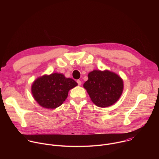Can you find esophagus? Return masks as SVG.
Wrapping results in <instances>:
<instances>
[{
  "label": "esophagus",
  "instance_id": "34e87169",
  "mask_svg": "<svg viewBox=\"0 0 159 159\" xmlns=\"http://www.w3.org/2000/svg\"><path fill=\"white\" fill-rule=\"evenodd\" d=\"M77 84H78L79 85H80L82 84V82H81V81H80V80H77Z\"/></svg>",
  "mask_w": 159,
  "mask_h": 159
}]
</instances>
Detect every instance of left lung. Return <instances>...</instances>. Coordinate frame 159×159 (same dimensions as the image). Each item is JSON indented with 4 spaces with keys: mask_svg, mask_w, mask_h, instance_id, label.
Here are the masks:
<instances>
[{
    "mask_svg": "<svg viewBox=\"0 0 159 159\" xmlns=\"http://www.w3.org/2000/svg\"><path fill=\"white\" fill-rule=\"evenodd\" d=\"M84 87L98 106L106 107L115 104L120 98L123 89L122 79L108 70H93L88 75Z\"/></svg>",
    "mask_w": 159,
    "mask_h": 159,
    "instance_id": "left-lung-1",
    "label": "left lung"
}]
</instances>
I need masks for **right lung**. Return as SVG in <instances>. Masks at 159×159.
Masks as SVG:
<instances>
[{
	"instance_id": "right-lung-1",
	"label": "right lung",
	"mask_w": 159,
	"mask_h": 159,
	"mask_svg": "<svg viewBox=\"0 0 159 159\" xmlns=\"http://www.w3.org/2000/svg\"><path fill=\"white\" fill-rule=\"evenodd\" d=\"M77 85L73 79L61 74L43 75L32 85L31 91L34 99L43 107L55 109L65 101L69 90Z\"/></svg>"
}]
</instances>
